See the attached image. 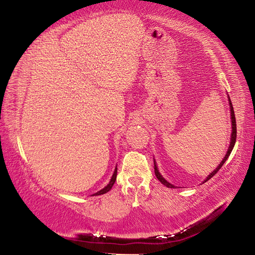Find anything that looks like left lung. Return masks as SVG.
<instances>
[{
	"instance_id": "obj_1",
	"label": "left lung",
	"mask_w": 255,
	"mask_h": 255,
	"mask_svg": "<svg viewBox=\"0 0 255 255\" xmlns=\"http://www.w3.org/2000/svg\"><path fill=\"white\" fill-rule=\"evenodd\" d=\"M229 101H230V107H231V119H232V137H231V143H230L229 150H228V152H226V155H225V157H224V159L222 160V163H221L219 166H217V168L214 170V172H212L210 175L207 176V178L204 180V182H206V180H208L210 178H212L213 176H214L217 172H219L220 168L222 167V166H223V164H224L225 161H226V159L229 158V156H230V154H231V151H232L233 147H234V145H235V141H237V120H235V114H234V110H233L232 103H231V99H229ZM154 169H155V175H156V177H157V179L159 180V182H161V183H163V184L165 185V186H167V187H169V188H174V187H175L174 185H172L170 183H168L167 180H166V179L163 177V176H161V175L159 174L158 169H157L156 163H154Z\"/></svg>"
}]
</instances>
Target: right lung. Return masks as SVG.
<instances>
[{
  "label": "right lung",
  "instance_id": "1",
  "mask_svg": "<svg viewBox=\"0 0 255 255\" xmlns=\"http://www.w3.org/2000/svg\"><path fill=\"white\" fill-rule=\"evenodd\" d=\"M116 177H117V168L115 169V172H114L113 177H112V179H110V182H109V184L107 185V186H106L105 188L101 189V191H99V192H97L96 194H94V196H97V195H101V194H105V193L109 192L110 189H112V187L114 186V184H115V182H116Z\"/></svg>",
  "mask_w": 255,
  "mask_h": 255
}]
</instances>
